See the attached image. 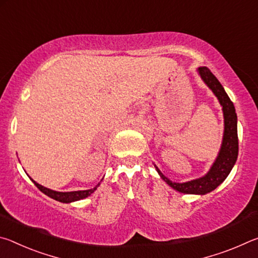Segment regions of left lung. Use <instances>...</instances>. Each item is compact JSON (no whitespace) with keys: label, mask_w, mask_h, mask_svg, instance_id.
Listing matches in <instances>:
<instances>
[{"label":"left lung","mask_w":258,"mask_h":258,"mask_svg":"<svg viewBox=\"0 0 258 258\" xmlns=\"http://www.w3.org/2000/svg\"><path fill=\"white\" fill-rule=\"evenodd\" d=\"M197 72L205 84L209 87V90H212L214 95L217 98L222 107V111H223L224 131L220 151H218L217 157L214 160L209 171L204 176L183 183L171 181L159 171V168L156 165L155 167L159 176L174 190L181 192V194L202 196L209 194V192L215 190L221 183H223L230 172L232 171L235 161H237L239 149L237 127L238 118L233 102L231 101L229 95L225 92L224 87L213 75L212 72L207 67H199Z\"/></svg>","instance_id":"1"}]
</instances>
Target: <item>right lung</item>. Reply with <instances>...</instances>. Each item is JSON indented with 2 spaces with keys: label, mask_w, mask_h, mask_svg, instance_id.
<instances>
[{
  "label": "right lung",
  "mask_w": 258,
  "mask_h": 258,
  "mask_svg": "<svg viewBox=\"0 0 258 258\" xmlns=\"http://www.w3.org/2000/svg\"><path fill=\"white\" fill-rule=\"evenodd\" d=\"M30 180L33 181V183L35 185H36L38 189H40L43 194L46 195L47 197H50L52 199L56 200V202H60V203H64V204H69V203H74V202H77V200H81V199H84L87 198L89 196H91L93 194V192L98 189V186L100 185V183H98L97 185H95L93 189H89V190H78V191H69V192H60V191H54V190H51L49 187H45L41 184H38L37 182H35L32 177H29ZM102 181V180H101Z\"/></svg>",
  "instance_id": "add662e5"
}]
</instances>
